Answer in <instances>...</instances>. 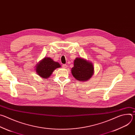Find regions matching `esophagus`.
<instances>
[{"mask_svg":"<svg viewBox=\"0 0 135 135\" xmlns=\"http://www.w3.org/2000/svg\"><path fill=\"white\" fill-rule=\"evenodd\" d=\"M62 67L64 68H67V65H66V64H64V65H62Z\"/></svg>","mask_w":135,"mask_h":135,"instance_id":"obj_1","label":"esophagus"}]
</instances>
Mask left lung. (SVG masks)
Masks as SVG:
<instances>
[{
	"mask_svg": "<svg viewBox=\"0 0 135 135\" xmlns=\"http://www.w3.org/2000/svg\"><path fill=\"white\" fill-rule=\"evenodd\" d=\"M71 70L75 79L83 82L88 81L92 76L94 67L91 62L81 57H77L74 60V67Z\"/></svg>",
	"mask_w": 135,
	"mask_h": 135,
	"instance_id": "obj_1",
	"label": "left lung"
}]
</instances>
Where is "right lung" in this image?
I'll return each instance as SVG.
<instances>
[{"instance_id":"1","label":"right lung","mask_w":135,"mask_h":135,"mask_svg":"<svg viewBox=\"0 0 135 135\" xmlns=\"http://www.w3.org/2000/svg\"><path fill=\"white\" fill-rule=\"evenodd\" d=\"M60 67L59 63L54 61L50 57H45L37 64L36 71L37 74L42 78L47 79L56 68Z\"/></svg>"}]
</instances>
